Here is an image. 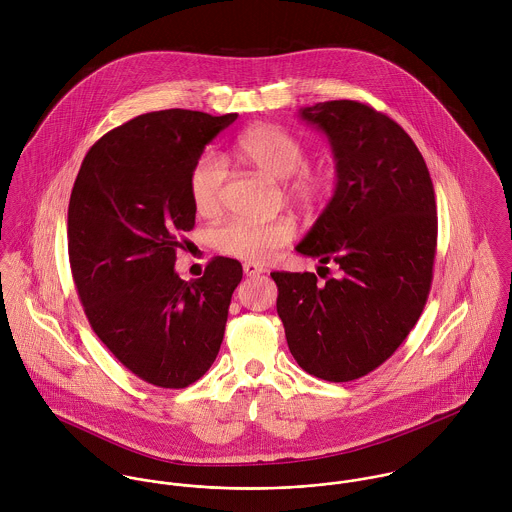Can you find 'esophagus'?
<instances>
[{"instance_id":"34e87169","label":"esophagus","mask_w":512,"mask_h":512,"mask_svg":"<svg viewBox=\"0 0 512 512\" xmlns=\"http://www.w3.org/2000/svg\"><path fill=\"white\" fill-rule=\"evenodd\" d=\"M242 268H244V274H246L248 278H254V276L264 274V268L258 266V264H254V262H246Z\"/></svg>"}]
</instances>
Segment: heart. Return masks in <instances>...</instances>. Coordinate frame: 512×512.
Masks as SVG:
<instances>
[{
	"label": "heart",
	"instance_id": "b5f03b06",
	"mask_svg": "<svg viewBox=\"0 0 512 512\" xmlns=\"http://www.w3.org/2000/svg\"><path fill=\"white\" fill-rule=\"evenodd\" d=\"M236 155L262 173L286 182V193L299 207H315L331 191V173L321 167H309L307 151L288 130L274 124H258L246 130L236 142ZM226 183V165L215 153L201 155L189 173V197L197 213L213 215L220 207ZM290 219H234L213 232L215 248L232 258L264 262L280 248L292 242Z\"/></svg>",
	"mask_w": 512,
	"mask_h": 512
}]
</instances>
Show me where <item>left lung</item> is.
<instances>
[{
    "label": "left lung",
    "mask_w": 512,
    "mask_h": 512,
    "mask_svg": "<svg viewBox=\"0 0 512 512\" xmlns=\"http://www.w3.org/2000/svg\"><path fill=\"white\" fill-rule=\"evenodd\" d=\"M299 118L327 136L337 187L295 250L335 264L337 276L325 284L311 272L270 276L297 365L349 382L390 359L424 311L438 244L436 193L422 153L386 114L331 100L301 108Z\"/></svg>",
    "instance_id": "obj_1"
}]
</instances>
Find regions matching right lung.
I'll use <instances>...</instances> for the list:
<instances>
[{
	"label": "right lung",
	"instance_id": "right-lung-1",
	"mask_svg": "<svg viewBox=\"0 0 512 512\" xmlns=\"http://www.w3.org/2000/svg\"><path fill=\"white\" fill-rule=\"evenodd\" d=\"M238 114H142L86 153L69 203V260L92 331L136 376L185 388L219 355L238 260L213 258L203 278L175 272L179 234L195 226L189 173Z\"/></svg>",
	"mask_w": 512,
	"mask_h": 512
}]
</instances>
